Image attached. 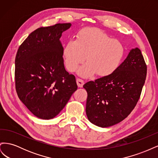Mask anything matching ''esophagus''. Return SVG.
Masks as SVG:
<instances>
[{"instance_id":"34e87169","label":"esophagus","mask_w":158,"mask_h":158,"mask_svg":"<svg viewBox=\"0 0 158 158\" xmlns=\"http://www.w3.org/2000/svg\"><path fill=\"white\" fill-rule=\"evenodd\" d=\"M76 83H77V85H78V86L79 88H82L84 84V80H81V79H80V78H77V79H76Z\"/></svg>"}]
</instances>
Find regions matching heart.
<instances>
[{"label":"heart","mask_w":158,"mask_h":158,"mask_svg":"<svg viewBox=\"0 0 158 158\" xmlns=\"http://www.w3.org/2000/svg\"><path fill=\"white\" fill-rule=\"evenodd\" d=\"M125 49L122 43L112 39L97 28H84L79 31L76 40L65 44L63 55L66 68L74 72L85 60L88 61L78 70L83 78L95 74L106 77L113 74L121 65Z\"/></svg>","instance_id":"obj_1"}]
</instances>
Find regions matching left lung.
Returning a JSON list of instances; mask_svg holds the SVG:
<instances>
[{
  "mask_svg": "<svg viewBox=\"0 0 158 158\" xmlns=\"http://www.w3.org/2000/svg\"><path fill=\"white\" fill-rule=\"evenodd\" d=\"M147 66L141 51L128 52L118 69L110 76L85 83V112L88 120L100 127L123 121L135 107L146 80Z\"/></svg>",
  "mask_w": 158,
  "mask_h": 158,
  "instance_id": "left-lung-1",
  "label": "left lung"
}]
</instances>
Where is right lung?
Wrapping results in <instances>:
<instances>
[{"label":"right lung","mask_w":158,"mask_h":158,"mask_svg":"<svg viewBox=\"0 0 158 158\" xmlns=\"http://www.w3.org/2000/svg\"><path fill=\"white\" fill-rule=\"evenodd\" d=\"M70 23L42 27L31 32L19 47L15 59L18 98L37 117H56L77 89L75 76L65 70L60 41Z\"/></svg>","instance_id":"right-lung-1"}]
</instances>
